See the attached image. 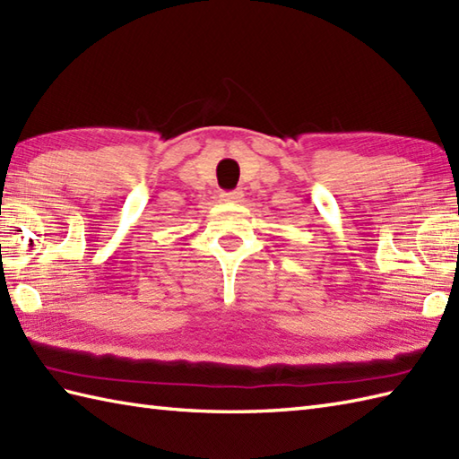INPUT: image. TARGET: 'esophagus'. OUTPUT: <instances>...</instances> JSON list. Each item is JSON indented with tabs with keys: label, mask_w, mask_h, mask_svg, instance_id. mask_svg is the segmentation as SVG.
Segmentation results:
<instances>
[{
	"label": "esophagus",
	"mask_w": 459,
	"mask_h": 459,
	"mask_svg": "<svg viewBox=\"0 0 459 459\" xmlns=\"http://www.w3.org/2000/svg\"><path fill=\"white\" fill-rule=\"evenodd\" d=\"M221 197H222V201H229V203H242V199H245V193H242L240 189H237V191L222 193Z\"/></svg>",
	"instance_id": "esophagus-1"
}]
</instances>
